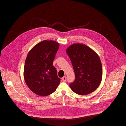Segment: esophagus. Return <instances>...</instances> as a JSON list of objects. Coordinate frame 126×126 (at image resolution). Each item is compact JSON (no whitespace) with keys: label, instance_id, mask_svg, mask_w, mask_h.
<instances>
[{"label":"esophagus","instance_id":"esophagus-1","mask_svg":"<svg viewBox=\"0 0 126 126\" xmlns=\"http://www.w3.org/2000/svg\"><path fill=\"white\" fill-rule=\"evenodd\" d=\"M66 76H64L62 78V80L63 81V82H66Z\"/></svg>","mask_w":126,"mask_h":126}]
</instances>
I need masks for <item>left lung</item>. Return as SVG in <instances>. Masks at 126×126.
Returning a JSON list of instances; mask_svg holds the SVG:
<instances>
[{"mask_svg":"<svg viewBox=\"0 0 126 126\" xmlns=\"http://www.w3.org/2000/svg\"><path fill=\"white\" fill-rule=\"evenodd\" d=\"M72 62L75 80L69 84L72 91L79 95L91 94L101 83L102 68L98 54L88 46L74 43L66 50Z\"/></svg>","mask_w":126,"mask_h":126,"instance_id":"8db88e82","label":"left lung"}]
</instances>
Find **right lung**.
<instances>
[{"mask_svg":"<svg viewBox=\"0 0 126 126\" xmlns=\"http://www.w3.org/2000/svg\"><path fill=\"white\" fill-rule=\"evenodd\" d=\"M60 44L44 40L30 50L24 63V80L33 93L46 96L54 92L60 83L53 62Z\"/></svg>","mask_w":126,"mask_h":126,"instance_id":"right-lung-1","label":"right lung"}]
</instances>
